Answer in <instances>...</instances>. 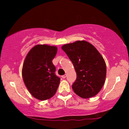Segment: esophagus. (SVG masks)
Listing matches in <instances>:
<instances>
[{
    "label": "esophagus",
    "instance_id": "esophagus-1",
    "mask_svg": "<svg viewBox=\"0 0 129 129\" xmlns=\"http://www.w3.org/2000/svg\"><path fill=\"white\" fill-rule=\"evenodd\" d=\"M66 76H67V75H63V76H62V78L63 79H65V78H66Z\"/></svg>",
    "mask_w": 129,
    "mask_h": 129
}]
</instances>
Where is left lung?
I'll use <instances>...</instances> for the list:
<instances>
[{"mask_svg": "<svg viewBox=\"0 0 129 129\" xmlns=\"http://www.w3.org/2000/svg\"><path fill=\"white\" fill-rule=\"evenodd\" d=\"M62 49L69 56L76 72V79L72 85L74 92L84 99L96 95L105 83L107 71L100 53L85 41L65 44Z\"/></svg>", "mask_w": 129, "mask_h": 129, "instance_id": "obj_1", "label": "left lung"}]
</instances>
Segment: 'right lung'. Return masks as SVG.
I'll return each mask as SVG.
<instances>
[{
  "instance_id": "1",
  "label": "right lung",
  "mask_w": 129,
  "mask_h": 129,
  "mask_svg": "<svg viewBox=\"0 0 129 129\" xmlns=\"http://www.w3.org/2000/svg\"><path fill=\"white\" fill-rule=\"evenodd\" d=\"M57 51L56 46L38 44L29 50L23 62V82L31 94L39 100L51 98L58 88L60 78L54 73L52 62Z\"/></svg>"
}]
</instances>
